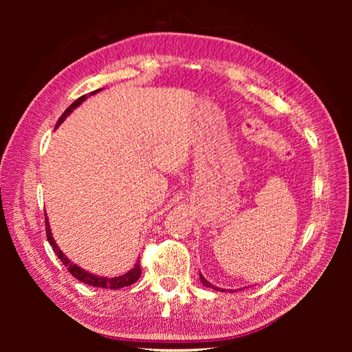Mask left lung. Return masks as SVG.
Returning <instances> with one entry per match:
<instances>
[{
	"instance_id": "left-lung-1",
	"label": "left lung",
	"mask_w": 352,
	"mask_h": 352,
	"mask_svg": "<svg viewBox=\"0 0 352 352\" xmlns=\"http://www.w3.org/2000/svg\"><path fill=\"white\" fill-rule=\"evenodd\" d=\"M200 281H201V284L205 285V287H211V289H214V290H220V289H217V287H214V285H211V283H208L206 279L204 278V275H200ZM222 292H223V289H222Z\"/></svg>"
}]
</instances>
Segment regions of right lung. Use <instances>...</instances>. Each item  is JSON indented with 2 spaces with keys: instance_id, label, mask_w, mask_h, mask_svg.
<instances>
[{
  "instance_id": "obj_1",
  "label": "right lung",
  "mask_w": 352,
  "mask_h": 352,
  "mask_svg": "<svg viewBox=\"0 0 352 352\" xmlns=\"http://www.w3.org/2000/svg\"><path fill=\"white\" fill-rule=\"evenodd\" d=\"M98 91H100V90H96V91H93V93H90V94H94V93H98ZM85 99H87V96H80L79 99H76L74 102L71 104V105L68 107V109L63 111V115L60 116V119H58V122H57L56 127L60 126V124L65 121V118H67V116L69 115V113L76 109V107H79ZM46 237H47V241H50L52 250H54V253L57 254V258L63 262L65 267H67L71 275H73L76 279H79L80 283H85V284H88V285H93V287H102V289L116 290V289H121V287H127V285H132L133 283L138 281L140 276H141V265H140V262H136L133 269L130 270V272H127L126 275L116 276V278L98 276V275H93V273H90V272L80 269V267H77L76 264H73V262H71V261L67 258V256L63 254L62 250L57 247L54 237H52V233H51V228H50V222H47V217H46Z\"/></svg>"
}]
</instances>
